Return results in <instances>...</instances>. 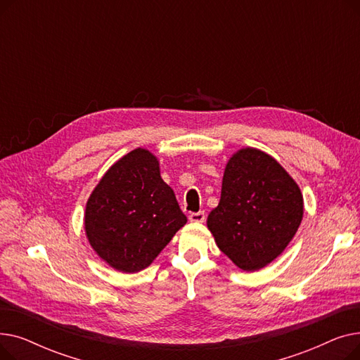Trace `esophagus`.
<instances>
[{
    "instance_id": "esophagus-1",
    "label": "esophagus",
    "mask_w": 360,
    "mask_h": 360,
    "mask_svg": "<svg viewBox=\"0 0 360 360\" xmlns=\"http://www.w3.org/2000/svg\"><path fill=\"white\" fill-rule=\"evenodd\" d=\"M190 221H193V223H202L204 220H205V213L204 212H198V213H191L190 214Z\"/></svg>"
}]
</instances>
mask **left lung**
I'll use <instances>...</instances> for the list:
<instances>
[{
	"mask_svg": "<svg viewBox=\"0 0 360 360\" xmlns=\"http://www.w3.org/2000/svg\"><path fill=\"white\" fill-rule=\"evenodd\" d=\"M302 217L304 197L286 169L266 151L245 147L226 163L207 228L236 267L257 271L286 250Z\"/></svg>",
	"mask_w": 360,
	"mask_h": 360,
	"instance_id": "obj_1",
	"label": "left lung"
}]
</instances>
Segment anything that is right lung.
<instances>
[{"mask_svg":"<svg viewBox=\"0 0 360 360\" xmlns=\"http://www.w3.org/2000/svg\"><path fill=\"white\" fill-rule=\"evenodd\" d=\"M185 223L174 190L160 176L158 158L141 147L106 170L84 212L90 247L122 273L148 267Z\"/></svg>","mask_w":360,"mask_h":360,"instance_id":"right-lung-1","label":"right lung"}]
</instances>
